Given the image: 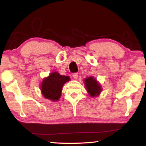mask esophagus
<instances>
[{"label": "esophagus", "mask_w": 146, "mask_h": 146, "mask_svg": "<svg viewBox=\"0 0 146 146\" xmlns=\"http://www.w3.org/2000/svg\"><path fill=\"white\" fill-rule=\"evenodd\" d=\"M78 76V75L77 73H75L73 74V77L74 79H77Z\"/></svg>", "instance_id": "obj_1"}]
</instances>
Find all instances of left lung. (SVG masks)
Masks as SVG:
<instances>
[{"instance_id": "obj_1", "label": "left lung", "mask_w": 146, "mask_h": 146, "mask_svg": "<svg viewBox=\"0 0 146 146\" xmlns=\"http://www.w3.org/2000/svg\"><path fill=\"white\" fill-rule=\"evenodd\" d=\"M84 84L86 88V90L90 95V97H97L102 91L101 86L99 84L95 78H94L93 76L86 78L84 79Z\"/></svg>"}]
</instances>
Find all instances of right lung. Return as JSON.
<instances>
[{"instance_id": "obj_1", "label": "right lung", "mask_w": 146, "mask_h": 146, "mask_svg": "<svg viewBox=\"0 0 146 146\" xmlns=\"http://www.w3.org/2000/svg\"><path fill=\"white\" fill-rule=\"evenodd\" d=\"M68 76L61 75L58 72H52L44 78L41 84L40 90L42 95L47 99L58 101L60 98L62 89L64 84L70 81Z\"/></svg>"}]
</instances>
